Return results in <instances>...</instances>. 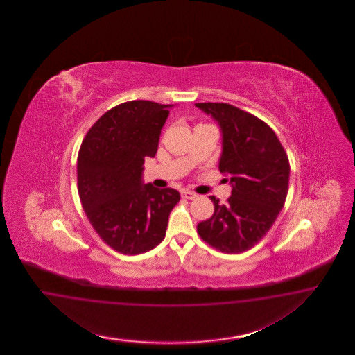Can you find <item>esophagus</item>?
<instances>
[{
	"instance_id": "obj_1",
	"label": "esophagus",
	"mask_w": 355,
	"mask_h": 355,
	"mask_svg": "<svg viewBox=\"0 0 355 355\" xmlns=\"http://www.w3.org/2000/svg\"><path fill=\"white\" fill-rule=\"evenodd\" d=\"M181 196H182L183 199H195L198 195L196 193H193V191H189V190H183L182 193H181Z\"/></svg>"
}]
</instances>
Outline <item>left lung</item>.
Returning a JSON list of instances; mask_svg holds the SVG:
<instances>
[{
  "mask_svg": "<svg viewBox=\"0 0 355 355\" xmlns=\"http://www.w3.org/2000/svg\"><path fill=\"white\" fill-rule=\"evenodd\" d=\"M223 131L220 172L233 186L225 205L211 196L212 217L198 224V234L209 246L239 254L254 248L275 224L285 205L291 164L275 131L239 107L225 103H198Z\"/></svg>",
  "mask_w": 355,
  "mask_h": 355,
  "instance_id": "obj_1",
  "label": "left lung"
}]
</instances>
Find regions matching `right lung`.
Wrapping results in <instances>:
<instances>
[{
  "label": "right lung",
  "mask_w": 355,
  "mask_h": 355,
  "mask_svg": "<svg viewBox=\"0 0 355 355\" xmlns=\"http://www.w3.org/2000/svg\"><path fill=\"white\" fill-rule=\"evenodd\" d=\"M171 105L132 100L104 113L78 153V193L87 218L109 248L138 255L165 236L180 193L141 183L146 157H155Z\"/></svg>",
  "instance_id": "1"
}]
</instances>
